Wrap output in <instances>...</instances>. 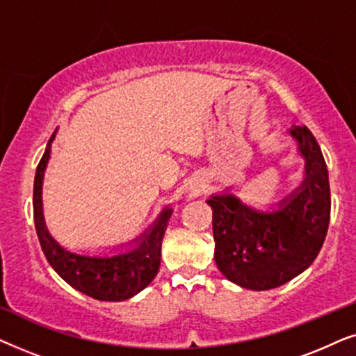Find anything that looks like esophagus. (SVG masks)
<instances>
[{
    "label": "esophagus",
    "mask_w": 356,
    "mask_h": 356,
    "mask_svg": "<svg viewBox=\"0 0 356 356\" xmlns=\"http://www.w3.org/2000/svg\"><path fill=\"white\" fill-rule=\"evenodd\" d=\"M197 191H199V189H197L196 186H193V189H191V194H197Z\"/></svg>",
    "instance_id": "1"
}]
</instances>
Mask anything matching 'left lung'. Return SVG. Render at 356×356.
<instances>
[{
	"instance_id": "left-lung-1",
	"label": "left lung",
	"mask_w": 356,
	"mask_h": 356,
	"mask_svg": "<svg viewBox=\"0 0 356 356\" xmlns=\"http://www.w3.org/2000/svg\"><path fill=\"white\" fill-rule=\"evenodd\" d=\"M290 134L306 160V177L279 211L257 212L233 194L207 201L217 267L243 289L270 290L295 279L313 264L327 235L330 188L323 152L306 126H295Z\"/></svg>"
}]
</instances>
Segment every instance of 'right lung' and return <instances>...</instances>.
Returning a JSON list of instances; mask_svg holds the SVG:
<instances>
[{
  "label": "right lung",
  "instance_id": "add662e5",
  "mask_svg": "<svg viewBox=\"0 0 356 356\" xmlns=\"http://www.w3.org/2000/svg\"><path fill=\"white\" fill-rule=\"evenodd\" d=\"M55 133L51 134L45 154L38 162L35 181H33V220H35L37 236L43 254L56 274L82 293L102 301L128 300L144 290L157 275L162 240L172 216V209H165L154 227H150L149 232L139 238V246L124 254L90 257L66 251L48 233L42 213L43 172L50 159V147Z\"/></svg>",
  "mask_w": 356,
  "mask_h": 356
}]
</instances>
